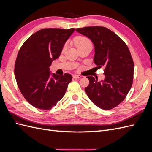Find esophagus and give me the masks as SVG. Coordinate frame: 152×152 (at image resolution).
<instances>
[{"mask_svg":"<svg viewBox=\"0 0 152 152\" xmlns=\"http://www.w3.org/2000/svg\"><path fill=\"white\" fill-rule=\"evenodd\" d=\"M73 77L74 78V79H80V78H81L82 77V76H80V75H76V74H75V75H73Z\"/></svg>","mask_w":152,"mask_h":152,"instance_id":"obj_1","label":"esophagus"}]
</instances>
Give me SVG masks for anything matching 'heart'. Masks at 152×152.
Instances as JSON below:
<instances>
[{
  "label": "heart",
  "instance_id": "b5f03b06",
  "mask_svg": "<svg viewBox=\"0 0 152 152\" xmlns=\"http://www.w3.org/2000/svg\"><path fill=\"white\" fill-rule=\"evenodd\" d=\"M74 43L77 48H79L82 46H85V45H91V42L89 40V39H87V37H82V36L77 37L74 40ZM65 49H66V45L63 48V50H65Z\"/></svg>",
  "mask_w": 152,
  "mask_h": 152
}]
</instances>
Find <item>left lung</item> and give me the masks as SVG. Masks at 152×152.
<instances>
[{
    "instance_id": "obj_1",
    "label": "left lung",
    "mask_w": 152,
    "mask_h": 152,
    "mask_svg": "<svg viewBox=\"0 0 152 152\" xmlns=\"http://www.w3.org/2000/svg\"><path fill=\"white\" fill-rule=\"evenodd\" d=\"M93 43L94 62L104 68V79L88 76L89 84L86 93L94 104L103 110L117 107L125 99L132 84L134 63L127 45L119 37L103 26L77 28Z\"/></svg>"
}]
</instances>
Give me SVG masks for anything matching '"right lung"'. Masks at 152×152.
I'll return each instance as SVG.
<instances>
[{"mask_svg":"<svg viewBox=\"0 0 152 152\" xmlns=\"http://www.w3.org/2000/svg\"><path fill=\"white\" fill-rule=\"evenodd\" d=\"M75 29L44 28L27 39L18 52L15 75L24 98L34 107L49 110L65 94L72 77L51 73L49 66L60 55Z\"/></svg>","mask_w":152,"mask_h":152,"instance_id":"add662e5","label":"right lung"}]
</instances>
